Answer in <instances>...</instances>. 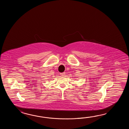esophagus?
Listing matches in <instances>:
<instances>
[{"label":"esophagus","instance_id":"esophagus-1","mask_svg":"<svg viewBox=\"0 0 129 129\" xmlns=\"http://www.w3.org/2000/svg\"><path fill=\"white\" fill-rule=\"evenodd\" d=\"M65 72H63V73H60V75H61V76H62V77H63V76H64V75H65Z\"/></svg>","mask_w":129,"mask_h":129}]
</instances>
